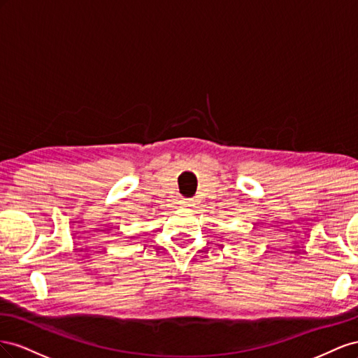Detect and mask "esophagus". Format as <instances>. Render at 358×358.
I'll return each mask as SVG.
<instances>
[{
    "label": "esophagus",
    "mask_w": 358,
    "mask_h": 358,
    "mask_svg": "<svg viewBox=\"0 0 358 358\" xmlns=\"http://www.w3.org/2000/svg\"><path fill=\"white\" fill-rule=\"evenodd\" d=\"M181 203H182V207H189V208H192L193 206H196V203L193 202L192 199H182Z\"/></svg>",
    "instance_id": "esophagus-1"
}]
</instances>
